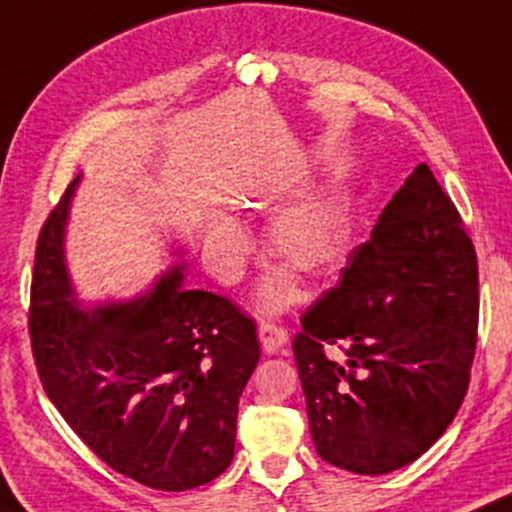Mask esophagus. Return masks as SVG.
Listing matches in <instances>:
<instances>
[{
	"instance_id": "34e87169",
	"label": "esophagus",
	"mask_w": 512,
	"mask_h": 512,
	"mask_svg": "<svg viewBox=\"0 0 512 512\" xmlns=\"http://www.w3.org/2000/svg\"><path fill=\"white\" fill-rule=\"evenodd\" d=\"M258 338H261L263 350L271 355V353H278V350L285 348L287 331L280 329V326L271 324V321H261V326H258Z\"/></svg>"
}]
</instances>
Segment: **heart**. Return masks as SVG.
Listing matches in <instances>:
<instances>
[{
	"label": "heart",
	"instance_id": "b5f03b06",
	"mask_svg": "<svg viewBox=\"0 0 512 512\" xmlns=\"http://www.w3.org/2000/svg\"><path fill=\"white\" fill-rule=\"evenodd\" d=\"M350 225L343 200L333 191L304 193L280 208L268 220L263 241L268 254L280 258L287 268L275 271L263 280L256 292V302L263 312L278 314L297 300V280L293 271L319 280L331 275L343 261L348 249ZM205 254L210 266L222 283H234L244 271L246 256L251 251V239L237 220L227 215H215L205 225Z\"/></svg>",
	"mask_w": 512,
	"mask_h": 512
}]
</instances>
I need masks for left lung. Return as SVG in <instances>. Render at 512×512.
<instances>
[{"label": "left lung", "mask_w": 512, "mask_h": 512, "mask_svg": "<svg viewBox=\"0 0 512 512\" xmlns=\"http://www.w3.org/2000/svg\"><path fill=\"white\" fill-rule=\"evenodd\" d=\"M476 321L474 244L418 164L338 285L302 314L292 350L317 455L380 476L430 450L467 394Z\"/></svg>", "instance_id": "8db88e82"}]
</instances>
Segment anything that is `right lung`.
<instances>
[{"mask_svg": "<svg viewBox=\"0 0 512 512\" xmlns=\"http://www.w3.org/2000/svg\"><path fill=\"white\" fill-rule=\"evenodd\" d=\"M82 174L40 229L31 346L40 382L108 467L157 491H188L232 464L239 396L261 358L256 324L188 290L186 251L132 300L84 304L67 266Z\"/></svg>", "mask_w": 512, "mask_h": 512, "instance_id": "right-lung-1", "label": "right lung"}]
</instances>
